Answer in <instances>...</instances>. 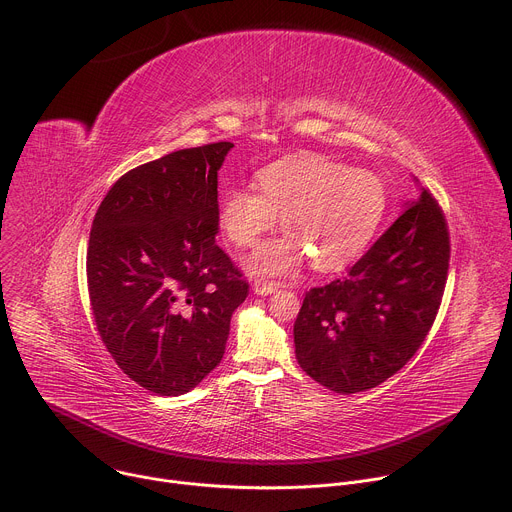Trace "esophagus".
<instances>
[{
	"instance_id": "obj_1",
	"label": "esophagus",
	"mask_w": 512,
	"mask_h": 512,
	"mask_svg": "<svg viewBox=\"0 0 512 512\" xmlns=\"http://www.w3.org/2000/svg\"><path fill=\"white\" fill-rule=\"evenodd\" d=\"M279 287H281L279 281H261V279H257V281L253 283V291H255V294H259V296H269V294H273V291L279 289Z\"/></svg>"
}]
</instances>
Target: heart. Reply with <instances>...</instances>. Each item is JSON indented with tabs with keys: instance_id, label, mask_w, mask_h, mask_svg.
Listing matches in <instances>:
<instances>
[{
	"instance_id": "1",
	"label": "heart",
	"mask_w": 512,
	"mask_h": 512,
	"mask_svg": "<svg viewBox=\"0 0 512 512\" xmlns=\"http://www.w3.org/2000/svg\"><path fill=\"white\" fill-rule=\"evenodd\" d=\"M255 186L227 190L216 214L225 237L243 249L259 245L281 216L287 237L265 243L247 263L261 275L291 273L306 255L318 271H340L369 245L387 208L375 174L312 154L257 170Z\"/></svg>"
}]
</instances>
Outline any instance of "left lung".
I'll return each instance as SVG.
<instances>
[{
    "label": "left lung",
    "instance_id": "obj_1",
    "mask_svg": "<svg viewBox=\"0 0 512 512\" xmlns=\"http://www.w3.org/2000/svg\"><path fill=\"white\" fill-rule=\"evenodd\" d=\"M448 267L446 216L421 190L346 277L308 291L294 324L300 367L344 395L393 377L431 330Z\"/></svg>",
    "mask_w": 512,
    "mask_h": 512
}]
</instances>
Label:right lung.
I'll use <instances>...</instances> for the list:
<instances>
[{
	"mask_svg": "<svg viewBox=\"0 0 512 512\" xmlns=\"http://www.w3.org/2000/svg\"><path fill=\"white\" fill-rule=\"evenodd\" d=\"M231 141L172 152L123 174L89 239L97 330L139 387L176 397L223 360L249 283L216 245L218 170Z\"/></svg>",
	"mask_w": 512,
	"mask_h": 512,
	"instance_id": "1",
	"label": "right lung"
}]
</instances>
